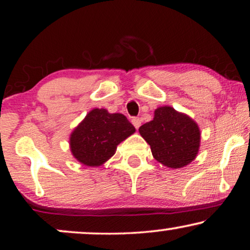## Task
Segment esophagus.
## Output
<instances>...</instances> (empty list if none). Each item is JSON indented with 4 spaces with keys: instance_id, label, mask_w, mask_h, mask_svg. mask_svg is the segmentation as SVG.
Listing matches in <instances>:
<instances>
[{
    "instance_id": "esophagus-1",
    "label": "esophagus",
    "mask_w": 250,
    "mask_h": 250,
    "mask_svg": "<svg viewBox=\"0 0 250 250\" xmlns=\"http://www.w3.org/2000/svg\"><path fill=\"white\" fill-rule=\"evenodd\" d=\"M132 124L134 125V127L138 129L140 127V125H141V119H140L139 117H134L132 119Z\"/></svg>"
}]
</instances>
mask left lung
<instances>
[{
  "label": "left lung",
  "instance_id": "1",
  "mask_svg": "<svg viewBox=\"0 0 250 250\" xmlns=\"http://www.w3.org/2000/svg\"><path fill=\"white\" fill-rule=\"evenodd\" d=\"M157 162L169 168H182L196 159L200 129L190 116L169 105L158 107L153 119L139 128Z\"/></svg>",
  "mask_w": 250,
  "mask_h": 250
}]
</instances>
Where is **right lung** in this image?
Returning <instances> with one entry per match:
<instances>
[{
	"label": "right lung",
	"instance_id": "add662e5",
	"mask_svg": "<svg viewBox=\"0 0 250 250\" xmlns=\"http://www.w3.org/2000/svg\"><path fill=\"white\" fill-rule=\"evenodd\" d=\"M134 132L135 127L123 114L94 108L71 132V155L85 166H101L115 155L119 143Z\"/></svg>",
	"mask_w": 250,
	"mask_h": 250
}]
</instances>
